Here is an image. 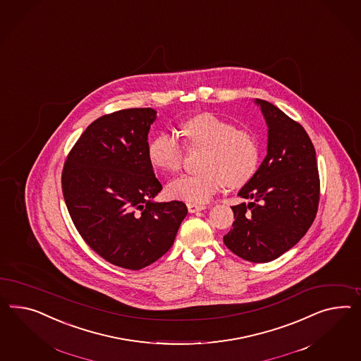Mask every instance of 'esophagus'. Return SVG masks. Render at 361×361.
Instances as JSON below:
<instances>
[{"label":"esophagus","instance_id":"34e87169","mask_svg":"<svg viewBox=\"0 0 361 361\" xmlns=\"http://www.w3.org/2000/svg\"><path fill=\"white\" fill-rule=\"evenodd\" d=\"M186 207H188L189 213H197V212H201V210L206 209V206L198 205V204H192V202L186 204Z\"/></svg>","mask_w":361,"mask_h":361}]
</instances>
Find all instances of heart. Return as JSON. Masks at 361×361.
I'll use <instances>...</instances> for the list:
<instances>
[{"label": "heart", "instance_id": "heart-1", "mask_svg": "<svg viewBox=\"0 0 361 361\" xmlns=\"http://www.w3.org/2000/svg\"><path fill=\"white\" fill-rule=\"evenodd\" d=\"M188 146H204L202 171L183 175L168 185V195L186 202H206L226 184L242 186L255 175L259 164V143L254 134L213 113H201L181 123ZM185 148L173 131H159L148 145L152 166L177 172L184 161Z\"/></svg>", "mask_w": 361, "mask_h": 361}]
</instances>
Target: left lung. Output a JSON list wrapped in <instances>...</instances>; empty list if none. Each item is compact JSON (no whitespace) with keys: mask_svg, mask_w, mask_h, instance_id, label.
<instances>
[{"mask_svg":"<svg viewBox=\"0 0 361 361\" xmlns=\"http://www.w3.org/2000/svg\"><path fill=\"white\" fill-rule=\"evenodd\" d=\"M268 125V154L240 189L250 202L233 206L226 247L244 260L268 263L290 250L310 228L319 205L321 181L312 140L279 107L256 99Z\"/></svg>","mask_w":361,"mask_h":361,"instance_id":"8db88e82","label":"left lung"}]
</instances>
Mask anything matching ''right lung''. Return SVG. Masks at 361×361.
I'll list each match as a JSON object with an SVG mask.
<instances>
[{"label":"right lung","instance_id":"obj_1","mask_svg":"<svg viewBox=\"0 0 361 361\" xmlns=\"http://www.w3.org/2000/svg\"><path fill=\"white\" fill-rule=\"evenodd\" d=\"M151 107L97 118L69 151L61 189L72 222L109 263L131 271L155 263L188 214L181 201L152 202L163 186L148 159Z\"/></svg>","mask_w":361,"mask_h":361}]
</instances>
